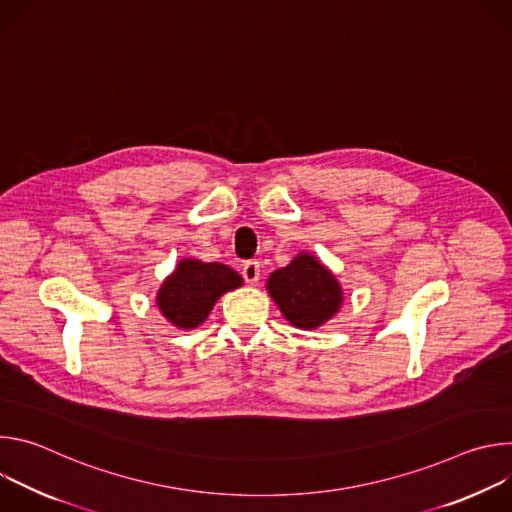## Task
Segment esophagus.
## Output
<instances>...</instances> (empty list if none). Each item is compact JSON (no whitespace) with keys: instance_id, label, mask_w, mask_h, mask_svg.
Here are the masks:
<instances>
[{"instance_id":"34e87169","label":"esophagus","mask_w":512,"mask_h":512,"mask_svg":"<svg viewBox=\"0 0 512 512\" xmlns=\"http://www.w3.org/2000/svg\"><path fill=\"white\" fill-rule=\"evenodd\" d=\"M243 279L247 281V283H257L259 281V273H261V265H259V261H247L245 265H243Z\"/></svg>"}]
</instances>
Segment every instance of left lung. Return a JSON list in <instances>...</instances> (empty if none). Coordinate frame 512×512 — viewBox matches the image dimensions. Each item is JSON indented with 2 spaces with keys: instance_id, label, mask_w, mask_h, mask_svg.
I'll return each instance as SVG.
<instances>
[{
  "instance_id": "left-lung-1",
  "label": "left lung",
  "mask_w": 512,
  "mask_h": 512,
  "mask_svg": "<svg viewBox=\"0 0 512 512\" xmlns=\"http://www.w3.org/2000/svg\"><path fill=\"white\" fill-rule=\"evenodd\" d=\"M267 289L281 314L304 330L318 328L330 320L342 304L338 281L308 253L298 255L287 267L273 271Z\"/></svg>"
}]
</instances>
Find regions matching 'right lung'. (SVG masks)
Segmentation results:
<instances>
[{"label":"right lung","mask_w":512,"mask_h":512,"mask_svg":"<svg viewBox=\"0 0 512 512\" xmlns=\"http://www.w3.org/2000/svg\"><path fill=\"white\" fill-rule=\"evenodd\" d=\"M241 283V275L229 265L182 259L162 283L158 306L174 326L196 328L206 320L214 302Z\"/></svg>","instance_id":"add662e5"}]
</instances>
